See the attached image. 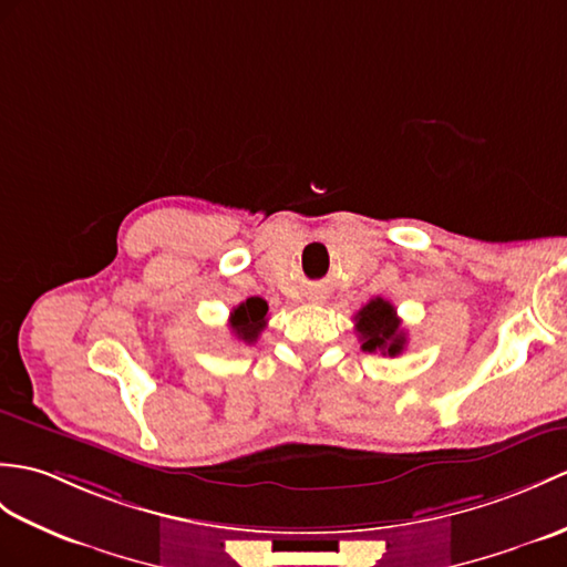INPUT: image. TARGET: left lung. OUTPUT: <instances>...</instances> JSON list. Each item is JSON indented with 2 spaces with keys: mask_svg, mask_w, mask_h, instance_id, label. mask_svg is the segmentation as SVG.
<instances>
[{
  "mask_svg": "<svg viewBox=\"0 0 567 567\" xmlns=\"http://www.w3.org/2000/svg\"><path fill=\"white\" fill-rule=\"evenodd\" d=\"M354 331L360 333L364 352H381L396 358L405 348V333L401 331V319L391 301L372 299L354 316Z\"/></svg>",
  "mask_w": 567,
  "mask_h": 567,
  "instance_id": "8db88e82",
  "label": "left lung"
}]
</instances>
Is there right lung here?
Here are the masks:
<instances>
[{
    "instance_id": "1",
    "label": "right lung",
    "mask_w": 567,
    "mask_h": 567,
    "mask_svg": "<svg viewBox=\"0 0 567 567\" xmlns=\"http://www.w3.org/2000/svg\"><path fill=\"white\" fill-rule=\"evenodd\" d=\"M268 323V301L260 297H248L229 316V326L241 343H256L262 328Z\"/></svg>"
}]
</instances>
